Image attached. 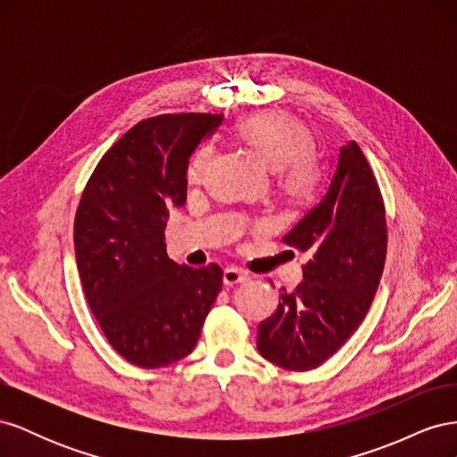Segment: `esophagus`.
<instances>
[{
	"label": "esophagus",
	"mask_w": 457,
	"mask_h": 457,
	"mask_svg": "<svg viewBox=\"0 0 457 457\" xmlns=\"http://www.w3.org/2000/svg\"><path fill=\"white\" fill-rule=\"evenodd\" d=\"M247 278H250V276H247V272H244L242 269L228 267L223 270V284L225 286H237V284L245 282Z\"/></svg>",
	"instance_id": "34e87169"
}]
</instances>
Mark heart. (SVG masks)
<instances>
[{"label": "heart", "instance_id": "1", "mask_svg": "<svg viewBox=\"0 0 457 457\" xmlns=\"http://www.w3.org/2000/svg\"><path fill=\"white\" fill-rule=\"evenodd\" d=\"M238 133L276 171L286 195L299 200L314 195L320 183V168L309 154L312 150V133L305 123L286 112H262L242 120ZM210 156V145L196 150L187 171L190 183H198L204 177Z\"/></svg>", "mask_w": 457, "mask_h": 457}]
</instances>
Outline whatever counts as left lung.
<instances>
[{
  "mask_svg": "<svg viewBox=\"0 0 457 457\" xmlns=\"http://www.w3.org/2000/svg\"><path fill=\"white\" fill-rule=\"evenodd\" d=\"M311 255L295 292L257 328L269 362L295 371L326 362L364 320L386 252L381 192L361 146L339 148L328 190L282 238Z\"/></svg>",
  "mask_w": 457,
  "mask_h": 457,
  "instance_id": "obj_1",
  "label": "left lung"
}]
</instances>
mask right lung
<instances>
[{
  "label": "right lung",
  "mask_w": 457,
  "mask_h": 457,
  "mask_svg": "<svg viewBox=\"0 0 457 457\" xmlns=\"http://www.w3.org/2000/svg\"><path fill=\"white\" fill-rule=\"evenodd\" d=\"M223 114H163L137 123L96 165L74 220L84 294L128 362L162 368L196 347L223 284L217 265L179 267L165 253L170 212L187 200L188 160Z\"/></svg>",
  "instance_id": "obj_1"
}]
</instances>
